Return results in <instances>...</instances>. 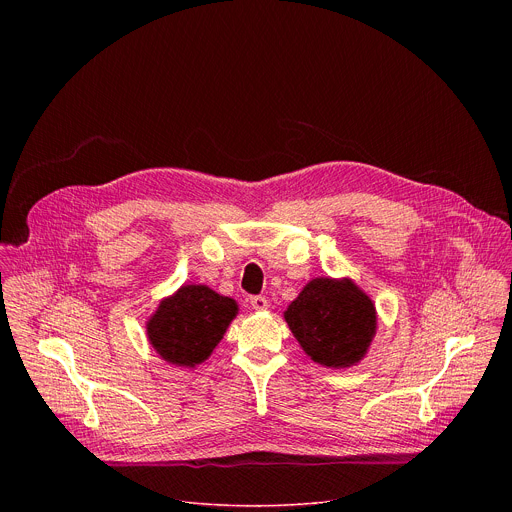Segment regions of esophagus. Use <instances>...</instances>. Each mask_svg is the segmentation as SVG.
I'll return each instance as SVG.
<instances>
[{"label":"esophagus","mask_w":512,"mask_h":512,"mask_svg":"<svg viewBox=\"0 0 512 512\" xmlns=\"http://www.w3.org/2000/svg\"><path fill=\"white\" fill-rule=\"evenodd\" d=\"M251 308L253 310H267V300L263 296H253L251 298Z\"/></svg>","instance_id":"esophagus-1"}]
</instances>
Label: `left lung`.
Returning a JSON list of instances; mask_svg holds the SVG:
<instances>
[{"label": "left lung", "instance_id": "8db88e82", "mask_svg": "<svg viewBox=\"0 0 512 512\" xmlns=\"http://www.w3.org/2000/svg\"><path fill=\"white\" fill-rule=\"evenodd\" d=\"M289 330L314 362L342 369L367 352L377 316L371 298L352 281H310L285 312Z\"/></svg>", "mask_w": 512, "mask_h": 512}]
</instances>
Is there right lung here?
<instances>
[{
	"label": "right lung",
	"mask_w": 512,
	"mask_h": 512,
	"mask_svg": "<svg viewBox=\"0 0 512 512\" xmlns=\"http://www.w3.org/2000/svg\"><path fill=\"white\" fill-rule=\"evenodd\" d=\"M235 316V300L218 296L206 285H184L160 304L148 322V336L164 360L194 367L210 356Z\"/></svg>",
	"instance_id": "right-lung-1"
}]
</instances>
